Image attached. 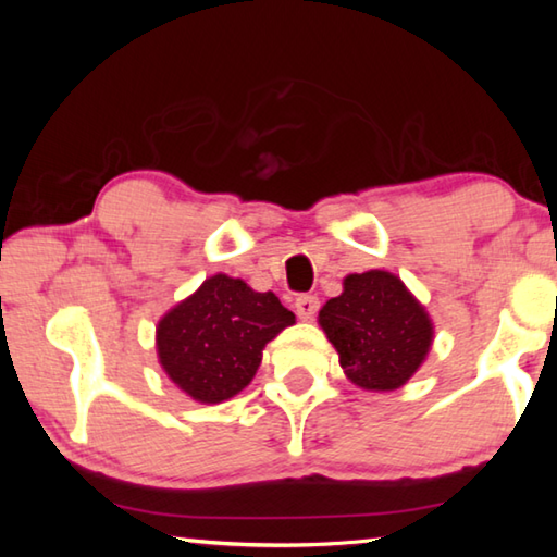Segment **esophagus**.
Listing matches in <instances>:
<instances>
[{
  "mask_svg": "<svg viewBox=\"0 0 557 557\" xmlns=\"http://www.w3.org/2000/svg\"><path fill=\"white\" fill-rule=\"evenodd\" d=\"M319 309V299L314 295H299L295 299V312L301 319V322H309V319H314Z\"/></svg>",
  "mask_w": 557,
  "mask_h": 557,
  "instance_id": "1",
  "label": "esophagus"
}]
</instances>
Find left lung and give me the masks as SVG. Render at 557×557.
<instances>
[{
    "label": "left lung",
    "mask_w": 557,
    "mask_h": 557,
    "mask_svg": "<svg viewBox=\"0 0 557 557\" xmlns=\"http://www.w3.org/2000/svg\"><path fill=\"white\" fill-rule=\"evenodd\" d=\"M319 326L336 348L346 379L373 393L408 383L435 338L428 309L388 270L346 275L342 295L319 309Z\"/></svg>",
    "instance_id": "left-lung-1"
}]
</instances>
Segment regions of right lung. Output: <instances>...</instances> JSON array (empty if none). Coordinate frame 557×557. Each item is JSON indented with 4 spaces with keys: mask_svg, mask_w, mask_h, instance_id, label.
<instances>
[{
    "mask_svg": "<svg viewBox=\"0 0 557 557\" xmlns=\"http://www.w3.org/2000/svg\"><path fill=\"white\" fill-rule=\"evenodd\" d=\"M295 314L272 292L219 272L157 324V358L188 398L215 405L238 395L260 369L262 348Z\"/></svg>",
    "mask_w": 557,
    "mask_h": 557,
    "instance_id": "right-lung-1",
    "label": "right lung"
}]
</instances>
